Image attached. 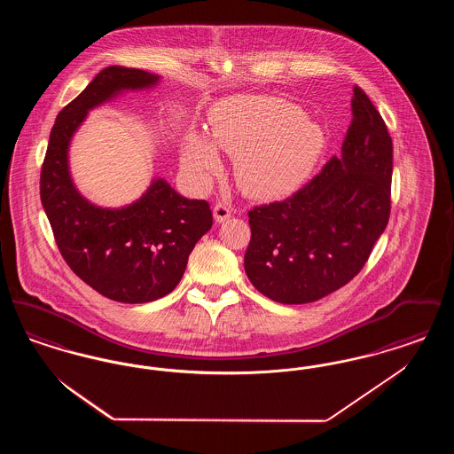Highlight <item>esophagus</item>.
Segmentation results:
<instances>
[{"mask_svg":"<svg viewBox=\"0 0 454 454\" xmlns=\"http://www.w3.org/2000/svg\"><path fill=\"white\" fill-rule=\"evenodd\" d=\"M231 213H233L231 204H228V202H216V206H215V219H216L217 223H223L228 217H231Z\"/></svg>","mask_w":454,"mask_h":454,"instance_id":"1","label":"esophagus"}]
</instances>
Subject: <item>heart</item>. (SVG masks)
<instances>
[{
  "label": "heart",
  "mask_w": 454,
  "mask_h": 454,
  "mask_svg": "<svg viewBox=\"0 0 454 454\" xmlns=\"http://www.w3.org/2000/svg\"><path fill=\"white\" fill-rule=\"evenodd\" d=\"M213 145L237 158L239 189L248 195L284 194L304 182L325 150V132L304 117L296 104L278 97H237L211 117ZM213 145L191 134L184 148V165L199 176L219 168Z\"/></svg>",
  "instance_id": "1"
}]
</instances>
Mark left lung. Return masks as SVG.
Instances as JSON below:
<instances>
[{
  "instance_id": "1",
  "label": "left lung",
  "mask_w": 454,
  "mask_h": 454,
  "mask_svg": "<svg viewBox=\"0 0 454 454\" xmlns=\"http://www.w3.org/2000/svg\"><path fill=\"white\" fill-rule=\"evenodd\" d=\"M393 143L366 93L354 87L340 156L298 192L248 211L245 272L282 304L322 300L364 267L391 209Z\"/></svg>"
}]
</instances>
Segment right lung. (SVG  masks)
Segmentation results:
<instances>
[{
	"instance_id": "add662e5",
	"label": "right lung",
	"mask_w": 454,
	"mask_h": 454,
	"mask_svg": "<svg viewBox=\"0 0 454 454\" xmlns=\"http://www.w3.org/2000/svg\"><path fill=\"white\" fill-rule=\"evenodd\" d=\"M160 76L143 69H102L52 126L41 170V200L69 269L108 300L150 302L172 293L195 243L213 226L206 200L185 199L154 178L141 199L121 209L88 202L71 180L67 150L88 110L121 91L143 90Z\"/></svg>"
}]
</instances>
